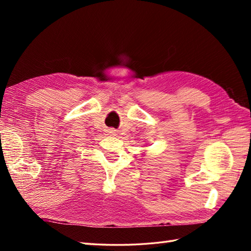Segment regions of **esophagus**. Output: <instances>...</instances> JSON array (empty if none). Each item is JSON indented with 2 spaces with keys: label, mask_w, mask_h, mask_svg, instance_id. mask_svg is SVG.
Returning a JSON list of instances; mask_svg holds the SVG:
<instances>
[{
  "label": "esophagus",
  "mask_w": 251,
  "mask_h": 251,
  "mask_svg": "<svg viewBox=\"0 0 251 251\" xmlns=\"http://www.w3.org/2000/svg\"><path fill=\"white\" fill-rule=\"evenodd\" d=\"M106 131H107V134H108V135H116V130H115V129H113V128H110V129L106 130Z\"/></svg>",
  "instance_id": "esophagus-1"
}]
</instances>
